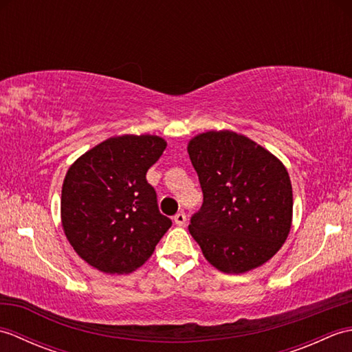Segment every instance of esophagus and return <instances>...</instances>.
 <instances>
[{"mask_svg":"<svg viewBox=\"0 0 352 352\" xmlns=\"http://www.w3.org/2000/svg\"><path fill=\"white\" fill-rule=\"evenodd\" d=\"M174 222L177 223L178 227H183L186 223V213L184 212H178L175 216H174Z\"/></svg>","mask_w":352,"mask_h":352,"instance_id":"1","label":"esophagus"}]
</instances>
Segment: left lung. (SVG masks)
<instances>
[{"label": "left lung", "instance_id": "left-lung-1", "mask_svg": "<svg viewBox=\"0 0 352 352\" xmlns=\"http://www.w3.org/2000/svg\"><path fill=\"white\" fill-rule=\"evenodd\" d=\"M188 153L204 195L189 231L206 260L226 274L266 263L292 226L287 169L267 149L230 130L198 134Z\"/></svg>", "mask_w": 352, "mask_h": 352}]
</instances>
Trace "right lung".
<instances>
[{
  "label": "right lung",
  "instance_id": "right-lung-1",
  "mask_svg": "<svg viewBox=\"0 0 352 352\" xmlns=\"http://www.w3.org/2000/svg\"><path fill=\"white\" fill-rule=\"evenodd\" d=\"M164 148L159 136L124 134L89 149L66 172L60 201L65 236L98 271H136L172 226L146 182Z\"/></svg>",
  "mask_w": 352,
  "mask_h": 352
}]
</instances>
